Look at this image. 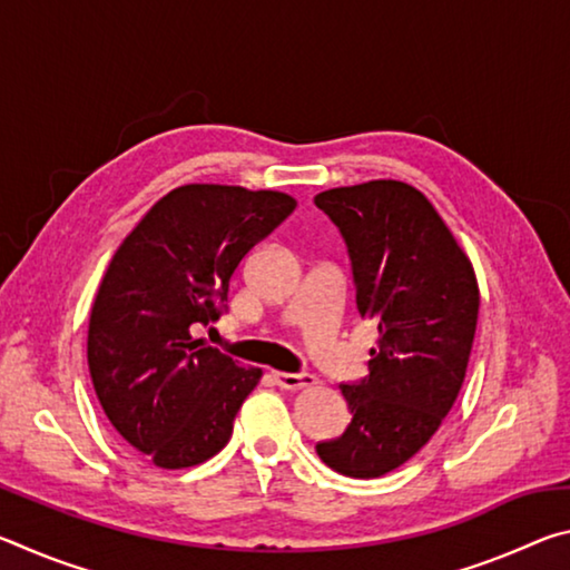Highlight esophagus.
I'll use <instances>...</instances> for the list:
<instances>
[{"label": "esophagus", "mask_w": 570, "mask_h": 570, "mask_svg": "<svg viewBox=\"0 0 570 570\" xmlns=\"http://www.w3.org/2000/svg\"><path fill=\"white\" fill-rule=\"evenodd\" d=\"M274 382L284 390H304V387H314V384H320V380H316L314 374H308V372H302V374L274 372Z\"/></svg>", "instance_id": "obj_1"}]
</instances>
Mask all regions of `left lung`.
I'll return each mask as SVG.
<instances>
[{"label":"left lung","instance_id":"1","mask_svg":"<svg viewBox=\"0 0 570 570\" xmlns=\"http://www.w3.org/2000/svg\"><path fill=\"white\" fill-rule=\"evenodd\" d=\"M350 250L356 308L377 322L370 377L342 384L352 422L316 455L346 478H382L428 445L458 400L480 288L465 250L417 188L370 180L314 198Z\"/></svg>","mask_w":570,"mask_h":570}]
</instances>
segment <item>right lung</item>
I'll return each instance as SVG.
<instances>
[{
  "instance_id": "obj_1",
  "label": "right lung",
  "mask_w": 570,
  "mask_h": 570,
  "mask_svg": "<svg viewBox=\"0 0 570 570\" xmlns=\"http://www.w3.org/2000/svg\"><path fill=\"white\" fill-rule=\"evenodd\" d=\"M294 208L278 190L188 183L115 250L90 314V377L112 428L156 468L200 465L230 440L264 372L190 326L218 320L240 258Z\"/></svg>"
}]
</instances>
